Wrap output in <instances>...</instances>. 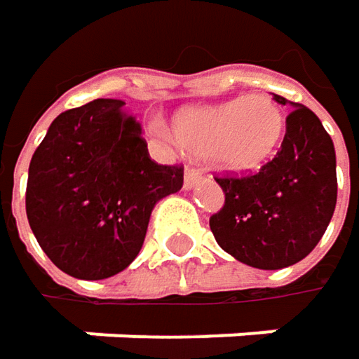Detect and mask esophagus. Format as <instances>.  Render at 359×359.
<instances>
[{
  "instance_id": "obj_1",
  "label": "esophagus",
  "mask_w": 359,
  "mask_h": 359,
  "mask_svg": "<svg viewBox=\"0 0 359 359\" xmlns=\"http://www.w3.org/2000/svg\"><path fill=\"white\" fill-rule=\"evenodd\" d=\"M204 177V173L200 171V169H196V167H186V173H184V186L190 190V188H194L200 180Z\"/></svg>"
}]
</instances>
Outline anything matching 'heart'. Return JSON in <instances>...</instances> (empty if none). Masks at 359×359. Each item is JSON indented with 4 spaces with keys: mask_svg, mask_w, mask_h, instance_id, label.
<instances>
[{
    "mask_svg": "<svg viewBox=\"0 0 359 359\" xmlns=\"http://www.w3.org/2000/svg\"><path fill=\"white\" fill-rule=\"evenodd\" d=\"M284 133V112L266 93L184 108L171 122V139L180 149L235 173L253 171L269 161Z\"/></svg>",
    "mask_w": 359,
    "mask_h": 359,
    "instance_id": "1",
    "label": "heart"
}]
</instances>
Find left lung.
Returning <instances> with one entry per match:
<instances>
[{"label":"left lung","instance_id":"1","mask_svg":"<svg viewBox=\"0 0 359 359\" xmlns=\"http://www.w3.org/2000/svg\"><path fill=\"white\" fill-rule=\"evenodd\" d=\"M292 104L276 157L245 175H217L222 208L210 217L217 243L251 268L280 269L304 259L325 235L337 202L333 141L313 110Z\"/></svg>","mask_w":359,"mask_h":359}]
</instances>
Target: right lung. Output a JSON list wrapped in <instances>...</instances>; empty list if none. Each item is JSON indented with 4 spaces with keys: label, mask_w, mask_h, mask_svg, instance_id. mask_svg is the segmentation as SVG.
<instances>
[{
    "label": "right lung",
    "mask_w": 359,
    "mask_h": 359,
    "mask_svg": "<svg viewBox=\"0 0 359 359\" xmlns=\"http://www.w3.org/2000/svg\"><path fill=\"white\" fill-rule=\"evenodd\" d=\"M122 100H93L59 114L32 155L30 229L65 273L104 280L139 255L153 206L182 190L184 167L151 159Z\"/></svg>",
    "instance_id": "add662e5"
}]
</instances>
